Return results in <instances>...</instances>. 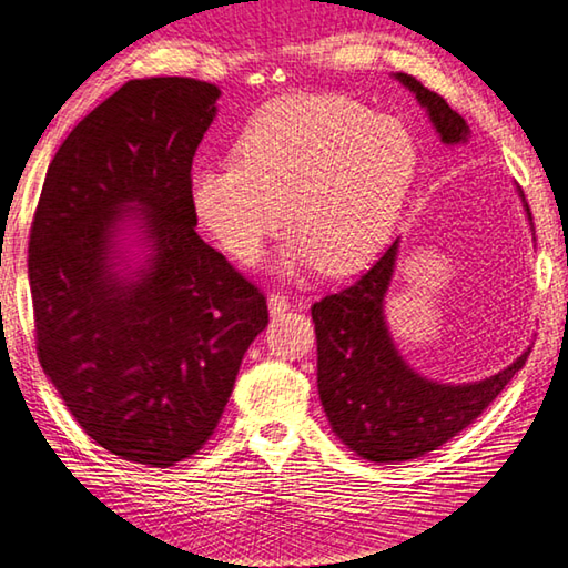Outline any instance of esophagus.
<instances>
[{
    "label": "esophagus",
    "mask_w": 568,
    "mask_h": 568,
    "mask_svg": "<svg viewBox=\"0 0 568 568\" xmlns=\"http://www.w3.org/2000/svg\"><path fill=\"white\" fill-rule=\"evenodd\" d=\"M290 306H292V302H290V296H284V294H278V292H274V294H268V312L274 314H284V312H290Z\"/></svg>",
    "instance_id": "1"
}]
</instances>
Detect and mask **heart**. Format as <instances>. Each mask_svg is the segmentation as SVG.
Here are the masks:
<instances>
[{"mask_svg":"<svg viewBox=\"0 0 568 568\" xmlns=\"http://www.w3.org/2000/svg\"><path fill=\"white\" fill-rule=\"evenodd\" d=\"M420 151L395 115L342 95L276 100L248 120L236 161H199L189 203L209 236L241 264L294 229L278 266L352 272L385 244L415 181Z\"/></svg>","mask_w":568,"mask_h":568,"instance_id":"b5f03b06","label":"heart"}]
</instances>
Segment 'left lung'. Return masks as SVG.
<instances>
[{"instance_id": "8db88e82", "label": "left lung", "mask_w": 568, "mask_h": 568, "mask_svg": "<svg viewBox=\"0 0 568 568\" xmlns=\"http://www.w3.org/2000/svg\"><path fill=\"white\" fill-rule=\"evenodd\" d=\"M395 80L427 110L445 145L468 141V123L438 92L405 72H397ZM397 244L399 239L355 284L312 306L322 407L334 435L372 463H405L438 450L494 403L531 352H524L498 375L468 385H443L417 375L399 357L385 322Z\"/></svg>"}]
</instances>
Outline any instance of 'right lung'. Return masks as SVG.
<instances>
[{"label":"right lung","mask_w":568,"mask_h":568,"mask_svg":"<svg viewBox=\"0 0 568 568\" xmlns=\"http://www.w3.org/2000/svg\"><path fill=\"white\" fill-rule=\"evenodd\" d=\"M219 95L193 78L125 82L54 153L30 231L44 375L100 448L148 468L206 445L268 324L266 296L196 234L189 203Z\"/></svg>","instance_id":"1"}]
</instances>
